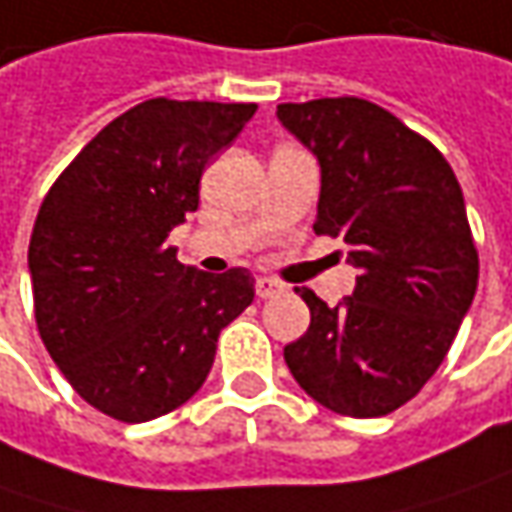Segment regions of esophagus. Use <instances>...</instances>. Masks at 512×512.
<instances>
[{"mask_svg": "<svg viewBox=\"0 0 512 512\" xmlns=\"http://www.w3.org/2000/svg\"><path fill=\"white\" fill-rule=\"evenodd\" d=\"M282 290H285V285H279V282H273V279H267V276L256 282V296H259V299H273V296H279Z\"/></svg>", "mask_w": 512, "mask_h": 512, "instance_id": "34e87169", "label": "esophagus"}]
</instances>
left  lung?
<instances>
[{
	"label": "left lung",
	"instance_id": "left-lung-1",
	"mask_svg": "<svg viewBox=\"0 0 512 512\" xmlns=\"http://www.w3.org/2000/svg\"><path fill=\"white\" fill-rule=\"evenodd\" d=\"M276 116L322 168L313 230L342 239L359 267L353 296L336 307L296 287L310 327L285 362L327 410L387 416L439 370L476 296L462 187L424 136L367 99L287 102Z\"/></svg>",
	"mask_w": 512,
	"mask_h": 512
}]
</instances>
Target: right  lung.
I'll return each mask as SVG.
<instances>
[{
    "instance_id": "1",
    "label": "right lung",
    "mask_w": 512,
    "mask_h": 512,
    "mask_svg": "<svg viewBox=\"0 0 512 512\" xmlns=\"http://www.w3.org/2000/svg\"><path fill=\"white\" fill-rule=\"evenodd\" d=\"M256 105L148 99L102 128L53 182L30 233L33 313L73 390L116 422L185 404L250 302L245 267L182 265L170 230L199 207L207 162Z\"/></svg>"
}]
</instances>
